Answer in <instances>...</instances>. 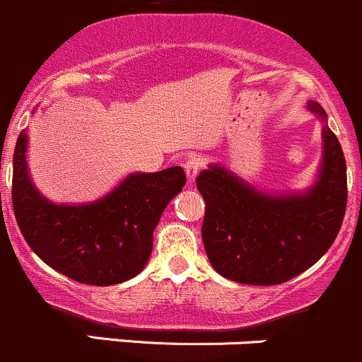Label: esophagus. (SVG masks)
<instances>
[{"label": "esophagus", "mask_w": 362, "mask_h": 362, "mask_svg": "<svg viewBox=\"0 0 362 362\" xmlns=\"http://www.w3.org/2000/svg\"><path fill=\"white\" fill-rule=\"evenodd\" d=\"M204 165V158H200V156L193 155L189 156L188 162L185 163V173H186V180H188L189 185H192L193 181H195L197 174L200 173V169H202Z\"/></svg>", "instance_id": "1"}]
</instances>
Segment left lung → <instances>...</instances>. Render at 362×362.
<instances>
[{"instance_id":"8db88e82","label":"left lung","mask_w":362,"mask_h":362,"mask_svg":"<svg viewBox=\"0 0 362 362\" xmlns=\"http://www.w3.org/2000/svg\"><path fill=\"white\" fill-rule=\"evenodd\" d=\"M322 121L317 180L304 192L267 193L220 163L197 177L206 200L202 241L211 266L246 285H280L313 266L334 243L346 207V163L320 103L306 105Z\"/></svg>"}]
</instances>
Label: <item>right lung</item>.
<instances>
[{
	"instance_id": "1",
	"label": "right lung",
	"mask_w": 362,
	"mask_h": 362,
	"mask_svg": "<svg viewBox=\"0 0 362 362\" xmlns=\"http://www.w3.org/2000/svg\"><path fill=\"white\" fill-rule=\"evenodd\" d=\"M28 132L13 151L12 202L30 248L78 284L107 287L137 276L153 250V232L181 192V167L128 174L107 195L86 204H56L38 192L28 170Z\"/></svg>"
}]
</instances>
